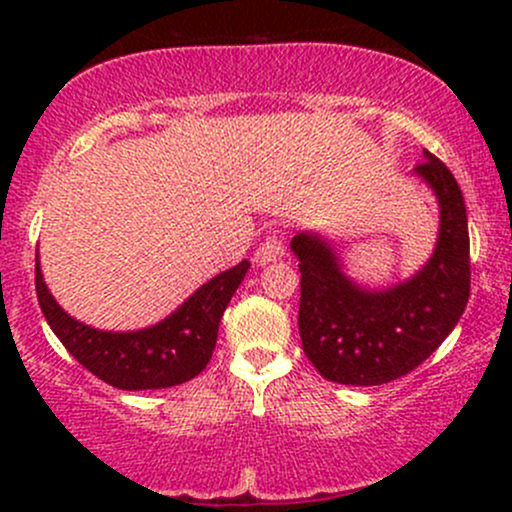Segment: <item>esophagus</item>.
<instances>
[{"label":"esophagus","mask_w":512,"mask_h":512,"mask_svg":"<svg viewBox=\"0 0 512 512\" xmlns=\"http://www.w3.org/2000/svg\"><path fill=\"white\" fill-rule=\"evenodd\" d=\"M284 257V243H281L279 236H267L260 243V248L255 252L257 264H269Z\"/></svg>","instance_id":"34e87169"}]
</instances>
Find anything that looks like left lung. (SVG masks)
<instances>
[{
    "label": "left lung",
    "mask_w": 512,
    "mask_h": 512,
    "mask_svg": "<svg viewBox=\"0 0 512 512\" xmlns=\"http://www.w3.org/2000/svg\"><path fill=\"white\" fill-rule=\"evenodd\" d=\"M414 168L438 202V238L424 267L397 284H358L320 231L291 240L301 269L303 351L322 378L370 387L402 378L455 330L469 298L467 209L457 180L436 156Z\"/></svg>",
    "instance_id": "obj_1"
}]
</instances>
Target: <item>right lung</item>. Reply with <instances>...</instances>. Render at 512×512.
Returning a JSON list of instances; mask_svg holds the SVG:
<instances>
[{"mask_svg":"<svg viewBox=\"0 0 512 512\" xmlns=\"http://www.w3.org/2000/svg\"><path fill=\"white\" fill-rule=\"evenodd\" d=\"M250 262L211 276L168 317L142 330H98L76 320L55 301L35 255V291L50 330L81 366L120 390H161L182 385L207 368L219 322Z\"/></svg>","mask_w":512,"mask_h":512,"instance_id":"obj_1","label":"right lung"}]
</instances>
